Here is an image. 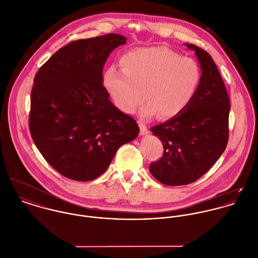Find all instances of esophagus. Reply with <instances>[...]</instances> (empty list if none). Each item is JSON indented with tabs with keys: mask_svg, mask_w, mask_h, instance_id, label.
Here are the masks:
<instances>
[{
	"mask_svg": "<svg viewBox=\"0 0 258 258\" xmlns=\"http://www.w3.org/2000/svg\"><path fill=\"white\" fill-rule=\"evenodd\" d=\"M139 125H140V130H141V135L142 136H147L149 134V130L148 127L142 122V121H139Z\"/></svg>",
	"mask_w": 258,
	"mask_h": 258,
	"instance_id": "1",
	"label": "esophagus"
}]
</instances>
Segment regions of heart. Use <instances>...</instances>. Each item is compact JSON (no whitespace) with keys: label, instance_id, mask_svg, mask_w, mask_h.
Instances as JSON below:
<instances>
[{"label":"heart","instance_id":"obj_1","mask_svg":"<svg viewBox=\"0 0 258 258\" xmlns=\"http://www.w3.org/2000/svg\"><path fill=\"white\" fill-rule=\"evenodd\" d=\"M120 70L111 67L103 75V87L114 105L133 114L143 103L145 118L157 113L168 119L179 115L192 102L201 83V69L188 56L158 46L138 48L119 58ZM144 96H142V93Z\"/></svg>","mask_w":258,"mask_h":258}]
</instances>
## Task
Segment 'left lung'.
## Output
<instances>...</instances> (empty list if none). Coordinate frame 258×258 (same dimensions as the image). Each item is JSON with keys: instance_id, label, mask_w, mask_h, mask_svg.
Here are the masks:
<instances>
[{"instance_id": "1", "label": "left lung", "mask_w": 258, "mask_h": 258, "mask_svg": "<svg viewBox=\"0 0 258 258\" xmlns=\"http://www.w3.org/2000/svg\"><path fill=\"white\" fill-rule=\"evenodd\" d=\"M202 69L197 94L179 115L151 128L163 146V155L150 171L165 185H184L203 176L224 152L228 142L229 98L210 54L196 45Z\"/></svg>"}]
</instances>
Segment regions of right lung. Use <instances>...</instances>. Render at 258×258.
<instances>
[{"label": "right lung", "mask_w": 258, "mask_h": 258, "mask_svg": "<svg viewBox=\"0 0 258 258\" xmlns=\"http://www.w3.org/2000/svg\"><path fill=\"white\" fill-rule=\"evenodd\" d=\"M125 43L118 34L71 42L36 74L31 136L52 168L70 179L99 177L116 151L139 136L137 121L109 101L103 85L104 62Z\"/></svg>", "instance_id": "obj_1"}]
</instances>
